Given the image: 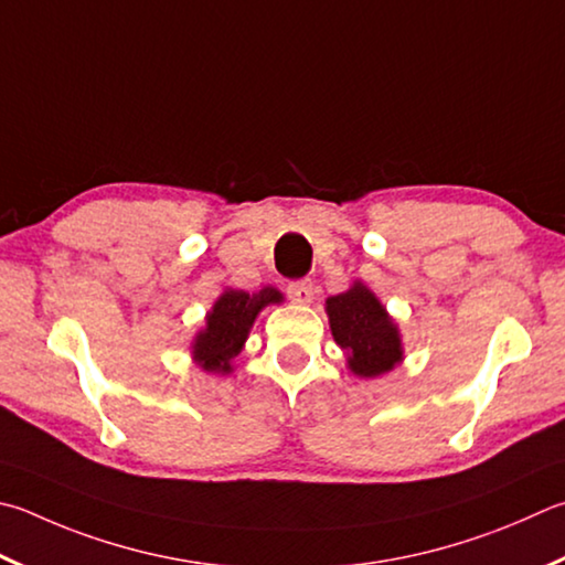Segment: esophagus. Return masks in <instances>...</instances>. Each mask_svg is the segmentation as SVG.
Here are the masks:
<instances>
[{
	"mask_svg": "<svg viewBox=\"0 0 565 565\" xmlns=\"http://www.w3.org/2000/svg\"><path fill=\"white\" fill-rule=\"evenodd\" d=\"M286 294H289V299L294 303H311L313 299V289H311V281H291L289 289H286Z\"/></svg>",
	"mask_w": 565,
	"mask_h": 565,
	"instance_id": "esophagus-1",
	"label": "esophagus"
}]
</instances>
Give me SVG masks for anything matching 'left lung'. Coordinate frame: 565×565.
I'll return each instance as SVG.
<instances>
[{"label":"left lung","instance_id":"1","mask_svg":"<svg viewBox=\"0 0 565 565\" xmlns=\"http://www.w3.org/2000/svg\"><path fill=\"white\" fill-rule=\"evenodd\" d=\"M326 313L333 341L345 355V367L355 377L371 381L405 361L397 321L361 279L343 294L328 296Z\"/></svg>","mask_w":565,"mask_h":565}]
</instances>
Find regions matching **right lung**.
<instances>
[{
  "label": "right lung",
  "instance_id": "1",
  "mask_svg": "<svg viewBox=\"0 0 565 565\" xmlns=\"http://www.w3.org/2000/svg\"><path fill=\"white\" fill-rule=\"evenodd\" d=\"M271 303H284V294L274 286H264L254 294L227 286L204 316V326L192 338V363L204 373L232 375L234 358L247 343L254 321Z\"/></svg>",
  "mask_w": 565,
  "mask_h": 565
}]
</instances>
